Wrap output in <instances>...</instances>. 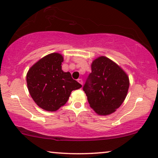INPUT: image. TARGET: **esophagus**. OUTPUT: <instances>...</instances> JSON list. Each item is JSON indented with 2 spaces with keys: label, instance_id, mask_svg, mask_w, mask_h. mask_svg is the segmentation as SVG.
<instances>
[{
  "label": "esophagus",
  "instance_id": "esophagus-1",
  "mask_svg": "<svg viewBox=\"0 0 158 158\" xmlns=\"http://www.w3.org/2000/svg\"><path fill=\"white\" fill-rule=\"evenodd\" d=\"M77 82H78L79 83H81V85H83V80L81 79V78H79V79H77Z\"/></svg>",
  "mask_w": 158,
  "mask_h": 158
}]
</instances>
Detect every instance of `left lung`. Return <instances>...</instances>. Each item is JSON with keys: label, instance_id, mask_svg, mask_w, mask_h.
Returning <instances> with one entry per match:
<instances>
[{"label": "left lung", "instance_id": "obj_1", "mask_svg": "<svg viewBox=\"0 0 158 158\" xmlns=\"http://www.w3.org/2000/svg\"><path fill=\"white\" fill-rule=\"evenodd\" d=\"M91 67V73L83 88L90 107L98 115L111 114L125 100L129 77L118 64L106 56L94 59Z\"/></svg>", "mask_w": 158, "mask_h": 158}]
</instances>
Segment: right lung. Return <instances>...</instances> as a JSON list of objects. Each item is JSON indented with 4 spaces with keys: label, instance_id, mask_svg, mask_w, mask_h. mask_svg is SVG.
Here are the masks:
<instances>
[{
    "label": "right lung",
    "instance_id": "add662e5",
    "mask_svg": "<svg viewBox=\"0 0 158 158\" xmlns=\"http://www.w3.org/2000/svg\"><path fill=\"white\" fill-rule=\"evenodd\" d=\"M64 57L58 52L48 54L35 63L26 75L28 89L40 108L56 111L64 106L73 90L82 87L69 72L61 69Z\"/></svg>",
    "mask_w": 158,
    "mask_h": 158
}]
</instances>
